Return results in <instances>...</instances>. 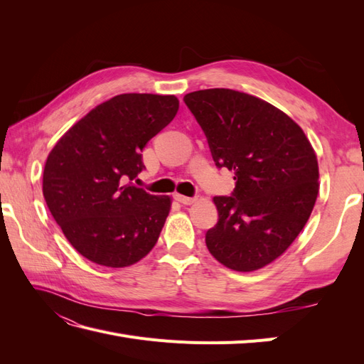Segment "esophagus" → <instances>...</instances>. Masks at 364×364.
<instances>
[{
  "label": "esophagus",
  "instance_id": "esophagus-1",
  "mask_svg": "<svg viewBox=\"0 0 364 364\" xmlns=\"http://www.w3.org/2000/svg\"><path fill=\"white\" fill-rule=\"evenodd\" d=\"M174 199L178 200V202H181L182 205H191L196 200L194 197H186V196H182V194H176Z\"/></svg>",
  "mask_w": 364,
  "mask_h": 364
}]
</instances>
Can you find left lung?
I'll return each instance as SVG.
<instances>
[{"mask_svg": "<svg viewBox=\"0 0 364 364\" xmlns=\"http://www.w3.org/2000/svg\"><path fill=\"white\" fill-rule=\"evenodd\" d=\"M217 168L234 171L230 196H215L218 222L205 235L223 266L258 270L281 257L310 218L318 193L316 153L279 109L225 87L190 92Z\"/></svg>", "mask_w": 364, "mask_h": 364, "instance_id": "left-lung-1", "label": "left lung"}]
</instances>
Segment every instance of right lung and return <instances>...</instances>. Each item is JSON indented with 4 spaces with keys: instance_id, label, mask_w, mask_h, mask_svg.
<instances>
[{
    "instance_id": "obj_1",
    "label": "right lung",
    "mask_w": 364,
    "mask_h": 364,
    "mask_svg": "<svg viewBox=\"0 0 364 364\" xmlns=\"http://www.w3.org/2000/svg\"><path fill=\"white\" fill-rule=\"evenodd\" d=\"M174 95L119 94L85 115L54 146L43 168V197L73 247L106 267L138 262L156 245L168 196L134 182L141 151L171 123Z\"/></svg>"
}]
</instances>
